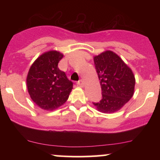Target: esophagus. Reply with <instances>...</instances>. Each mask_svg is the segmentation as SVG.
I'll use <instances>...</instances> for the list:
<instances>
[{"label":"esophagus","mask_w":160,"mask_h":160,"mask_svg":"<svg viewBox=\"0 0 160 160\" xmlns=\"http://www.w3.org/2000/svg\"><path fill=\"white\" fill-rule=\"evenodd\" d=\"M78 85L80 86H83V85H84L83 80H82V79H81V80H79V81L78 82Z\"/></svg>","instance_id":"obj_1"}]
</instances>
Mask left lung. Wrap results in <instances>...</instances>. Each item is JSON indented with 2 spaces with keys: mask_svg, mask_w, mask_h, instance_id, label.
I'll return each mask as SVG.
<instances>
[{
  "mask_svg": "<svg viewBox=\"0 0 160 160\" xmlns=\"http://www.w3.org/2000/svg\"><path fill=\"white\" fill-rule=\"evenodd\" d=\"M94 63L102 96L100 101L92 103L102 113L117 112L132 97L135 76L120 57L111 51L95 56Z\"/></svg>",
  "mask_w": 160,
  "mask_h": 160,
  "instance_id": "1",
  "label": "left lung"
}]
</instances>
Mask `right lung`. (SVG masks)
<instances>
[{
  "instance_id": "add662e5",
  "label": "right lung",
  "mask_w": 160,
  "mask_h": 160,
  "mask_svg": "<svg viewBox=\"0 0 160 160\" xmlns=\"http://www.w3.org/2000/svg\"><path fill=\"white\" fill-rule=\"evenodd\" d=\"M63 55L57 51L43 53L33 63L27 77V87L33 102L40 108L52 111L68 98L73 82L58 68Z\"/></svg>"
}]
</instances>
